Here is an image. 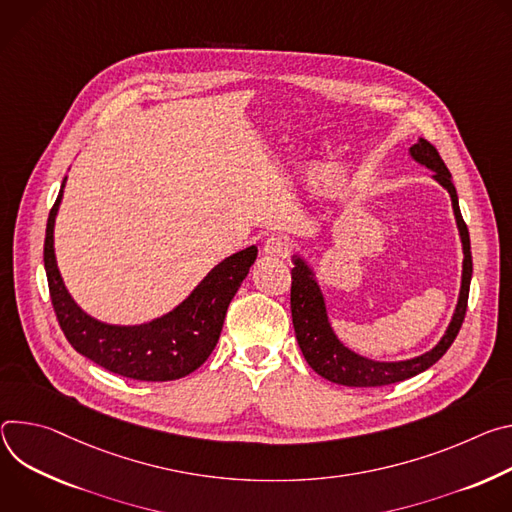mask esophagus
<instances>
[{"label": "esophagus", "instance_id": "esophagus-1", "mask_svg": "<svg viewBox=\"0 0 512 512\" xmlns=\"http://www.w3.org/2000/svg\"><path fill=\"white\" fill-rule=\"evenodd\" d=\"M264 254L274 256V258H287L293 250V242L285 234H274L264 242Z\"/></svg>", "mask_w": 512, "mask_h": 512}]
</instances>
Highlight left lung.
Here are the masks:
<instances>
[{"label": "left lung", "mask_w": 512, "mask_h": 512, "mask_svg": "<svg viewBox=\"0 0 512 512\" xmlns=\"http://www.w3.org/2000/svg\"><path fill=\"white\" fill-rule=\"evenodd\" d=\"M411 154L417 162L425 164L433 170V177L449 191L453 213H456L460 236L464 244V274H462V291L460 301L456 307V315H453L447 333L443 335L441 342L427 354L407 360V362H372L366 360L342 344L337 342L333 335L327 315L321 291L317 287L315 278L311 276V270L303 264V260H295V268L291 270V313H293V325L299 348L307 360V364L323 378L344 384V386H384L407 380L411 376H417L419 372L433 366L453 344V339L458 337L466 309H468V295H470V280H472V252H470V234L468 225L460 213L458 205V193L451 183V175L441 160L437 148L421 138L413 148Z\"/></svg>", "instance_id": "8db88e82"}]
</instances>
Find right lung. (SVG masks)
<instances>
[{"mask_svg":"<svg viewBox=\"0 0 512 512\" xmlns=\"http://www.w3.org/2000/svg\"><path fill=\"white\" fill-rule=\"evenodd\" d=\"M63 187L46 221L44 268L52 309L69 344L101 368L132 380L166 382L197 370L217 344L225 311L256 260V246L217 264L173 313L136 327L107 325L75 305L56 268L52 227Z\"/></svg>","mask_w":512,"mask_h":512,"instance_id":"right-lung-1","label":"right lung"}]
</instances>
